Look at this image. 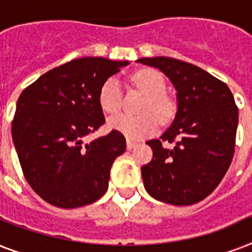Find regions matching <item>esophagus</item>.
Returning a JSON list of instances; mask_svg holds the SVG:
<instances>
[{"label":"esophagus","instance_id":"obj_1","mask_svg":"<svg viewBox=\"0 0 252 252\" xmlns=\"http://www.w3.org/2000/svg\"><path fill=\"white\" fill-rule=\"evenodd\" d=\"M136 145H137L136 142L130 141V140H126V149H128V150L133 149V148H134V146H136Z\"/></svg>","mask_w":252,"mask_h":252}]
</instances>
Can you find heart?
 <instances>
[{"label": "heart", "mask_w": 252, "mask_h": 252, "mask_svg": "<svg viewBox=\"0 0 252 252\" xmlns=\"http://www.w3.org/2000/svg\"><path fill=\"white\" fill-rule=\"evenodd\" d=\"M132 82L145 93L146 98L141 106V116L129 115H115L108 119V126L118 130L130 140H141L153 134L158 128V116L159 120L166 122L175 112V103L165 94L166 81L161 73L156 69H140L132 74ZM99 106L106 114H116L122 107V90L119 81L114 77L107 78L99 89ZM150 112L156 115L150 114Z\"/></svg>", "instance_id": "1"}]
</instances>
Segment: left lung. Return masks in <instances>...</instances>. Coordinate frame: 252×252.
Wrapping results in <instances>:
<instances>
[{"label":"left lung","instance_id":"left-lung-1","mask_svg":"<svg viewBox=\"0 0 252 252\" xmlns=\"http://www.w3.org/2000/svg\"><path fill=\"white\" fill-rule=\"evenodd\" d=\"M137 61L165 73L178 91L172 124L146 142L153 159L141 167L145 189L172 205L199 203L215 191L234 156V96L225 82L189 63L163 56Z\"/></svg>","mask_w":252,"mask_h":252}]
</instances>
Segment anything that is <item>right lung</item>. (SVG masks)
Wrapping results in <instances>:
<instances>
[{"instance_id":"add662e5","label":"right lung","mask_w":252,"mask_h":252,"mask_svg":"<svg viewBox=\"0 0 252 252\" xmlns=\"http://www.w3.org/2000/svg\"><path fill=\"white\" fill-rule=\"evenodd\" d=\"M128 61L82 57L39 77L22 91L11 123L22 171L33 191L55 207H84L106 193L114 161L126 149L118 130L89 144L106 119L99 89Z\"/></svg>"}]
</instances>
